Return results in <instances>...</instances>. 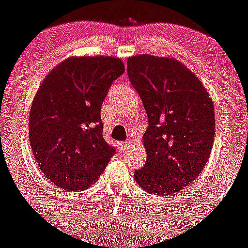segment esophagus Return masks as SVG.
Segmentation results:
<instances>
[{"label": "esophagus", "instance_id": "1", "mask_svg": "<svg viewBox=\"0 0 248 248\" xmlns=\"http://www.w3.org/2000/svg\"><path fill=\"white\" fill-rule=\"evenodd\" d=\"M129 147V144L127 141H121L117 142V148H119L120 152H126L127 148Z\"/></svg>", "mask_w": 248, "mask_h": 248}]
</instances>
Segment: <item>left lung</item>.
Here are the masks:
<instances>
[{"label":"left lung","instance_id":"1","mask_svg":"<svg viewBox=\"0 0 248 248\" xmlns=\"http://www.w3.org/2000/svg\"><path fill=\"white\" fill-rule=\"evenodd\" d=\"M129 80L141 98L148 127L145 165L134 172L140 187L169 196L194 183L215 137V113L201 80L176 59L150 54L127 61Z\"/></svg>","mask_w":248,"mask_h":248}]
</instances>
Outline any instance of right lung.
<instances>
[{"mask_svg": "<svg viewBox=\"0 0 248 248\" xmlns=\"http://www.w3.org/2000/svg\"><path fill=\"white\" fill-rule=\"evenodd\" d=\"M124 72L114 57H75L41 83L30 114V142L49 182L67 191L95 183L115 155L103 139L101 107Z\"/></svg>", "mask_w": 248, "mask_h": 248, "instance_id": "right-lung-1", "label": "right lung"}]
</instances>
